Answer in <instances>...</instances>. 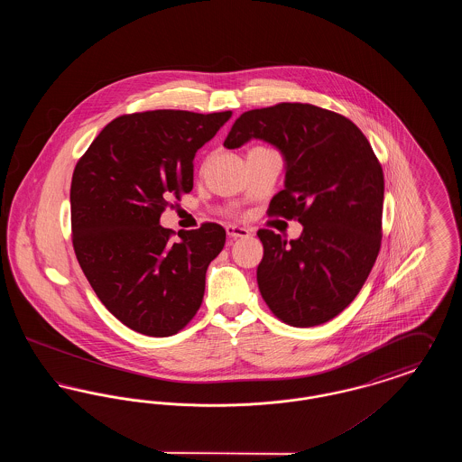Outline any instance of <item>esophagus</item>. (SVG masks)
<instances>
[{
    "instance_id": "obj_1",
    "label": "esophagus",
    "mask_w": 462,
    "mask_h": 462,
    "mask_svg": "<svg viewBox=\"0 0 462 462\" xmlns=\"http://www.w3.org/2000/svg\"><path fill=\"white\" fill-rule=\"evenodd\" d=\"M226 236H228L230 239H244V237H249L251 232H249L247 228H244V226L228 225V226H226Z\"/></svg>"
}]
</instances>
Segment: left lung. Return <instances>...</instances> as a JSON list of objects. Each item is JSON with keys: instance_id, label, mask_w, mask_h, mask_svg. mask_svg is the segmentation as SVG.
<instances>
[{"instance_id": "left-lung-1", "label": "left lung", "mask_w": 462, "mask_h": 462, "mask_svg": "<svg viewBox=\"0 0 462 462\" xmlns=\"http://www.w3.org/2000/svg\"><path fill=\"white\" fill-rule=\"evenodd\" d=\"M251 138L272 143L286 159V187L270 200L268 215L303 225L294 241L258 230L260 292L289 326H320L352 303L375 263L383 168L350 119L310 104L247 110L223 145L239 149Z\"/></svg>"}]
</instances>
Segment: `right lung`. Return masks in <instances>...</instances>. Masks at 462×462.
I'll use <instances>...</instances> for the list:
<instances>
[{
	"instance_id": "1",
	"label": "right lung",
	"mask_w": 462,
	"mask_h": 462,
	"mask_svg": "<svg viewBox=\"0 0 462 462\" xmlns=\"http://www.w3.org/2000/svg\"><path fill=\"white\" fill-rule=\"evenodd\" d=\"M230 117V110L126 114L110 121L74 168L76 258L98 300L140 334L173 336L202 303L225 228L202 223L171 241L159 218L170 199L192 190L194 155Z\"/></svg>"
}]
</instances>
